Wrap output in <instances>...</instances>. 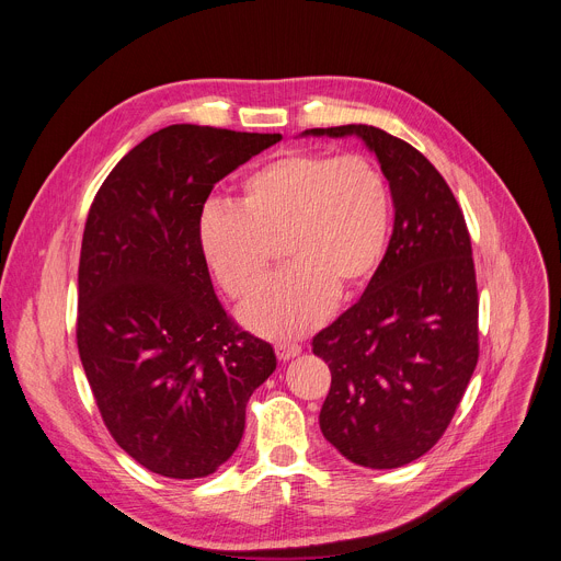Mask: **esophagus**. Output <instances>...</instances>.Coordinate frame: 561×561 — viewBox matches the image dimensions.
Listing matches in <instances>:
<instances>
[{
  "mask_svg": "<svg viewBox=\"0 0 561 561\" xmlns=\"http://www.w3.org/2000/svg\"><path fill=\"white\" fill-rule=\"evenodd\" d=\"M296 355H300V346H298V343H289V341H278V343H276V357H278L280 362L294 359Z\"/></svg>",
  "mask_w": 561,
  "mask_h": 561,
  "instance_id": "34e87169",
  "label": "esophagus"
}]
</instances>
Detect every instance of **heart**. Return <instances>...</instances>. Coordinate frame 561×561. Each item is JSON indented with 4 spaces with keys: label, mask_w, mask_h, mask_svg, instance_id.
Listing matches in <instances>:
<instances>
[{
    "label": "heart",
    "mask_w": 561,
    "mask_h": 561,
    "mask_svg": "<svg viewBox=\"0 0 561 561\" xmlns=\"http://www.w3.org/2000/svg\"><path fill=\"white\" fill-rule=\"evenodd\" d=\"M242 210L206 206L199 247L222 289L244 304L265 287L283 242L291 265L244 321L285 339L321 325L336 296L359 294L379 272L391 236V191L364 154L291 150L240 186Z\"/></svg>",
    "instance_id": "heart-1"
}]
</instances>
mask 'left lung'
Listing matches in <instances>:
<instances>
[{"label": "left lung", "mask_w": 561, "mask_h": 561, "mask_svg": "<svg viewBox=\"0 0 561 561\" xmlns=\"http://www.w3.org/2000/svg\"><path fill=\"white\" fill-rule=\"evenodd\" d=\"M359 137L389 180L396 225L375 278L312 339L330 373L319 424L348 460L409 465L447 431L479 362V289L465 215L411 144L373 125L306 130Z\"/></svg>", "instance_id": "1"}]
</instances>
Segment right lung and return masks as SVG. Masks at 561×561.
I'll list each match as a JSON object with an SVG mask.
<instances>
[{
	"label": "right lung",
	"instance_id": "add662e5",
	"mask_svg": "<svg viewBox=\"0 0 561 561\" xmlns=\"http://www.w3.org/2000/svg\"><path fill=\"white\" fill-rule=\"evenodd\" d=\"M280 135L168 125L99 188L78 265L80 362L123 451L168 479H204L238 449L267 341L213 291L199 215L213 186Z\"/></svg>",
	"mask_w": 561,
	"mask_h": 561
}]
</instances>
